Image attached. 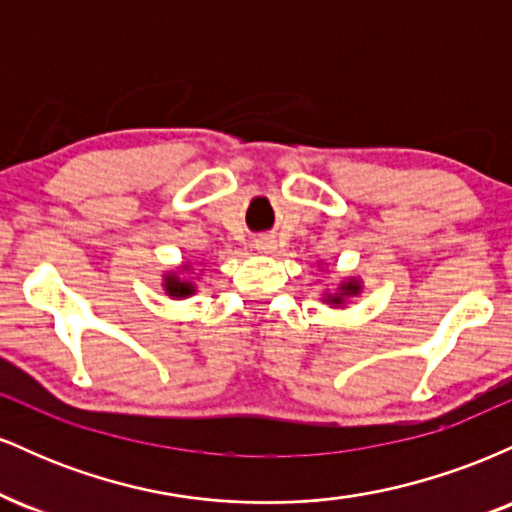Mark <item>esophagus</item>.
<instances>
[{
  "mask_svg": "<svg viewBox=\"0 0 512 512\" xmlns=\"http://www.w3.org/2000/svg\"><path fill=\"white\" fill-rule=\"evenodd\" d=\"M274 245H272V240H257V250H262V252H267V250H272Z\"/></svg>",
  "mask_w": 512,
  "mask_h": 512,
  "instance_id": "1",
  "label": "esophagus"
}]
</instances>
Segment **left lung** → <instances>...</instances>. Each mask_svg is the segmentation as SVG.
I'll use <instances>...</instances> for the list:
<instances>
[{
	"mask_svg": "<svg viewBox=\"0 0 512 512\" xmlns=\"http://www.w3.org/2000/svg\"><path fill=\"white\" fill-rule=\"evenodd\" d=\"M349 293H358V286L354 284V281H349V284L342 286V296H349ZM342 296H334L332 303H339L342 301Z\"/></svg>",
	"mask_w": 512,
	"mask_h": 512,
	"instance_id": "8db88e82",
	"label": "left lung"
}]
</instances>
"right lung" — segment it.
<instances>
[{
    "mask_svg": "<svg viewBox=\"0 0 512 512\" xmlns=\"http://www.w3.org/2000/svg\"><path fill=\"white\" fill-rule=\"evenodd\" d=\"M166 291L170 293V296H190L192 284H187V281H180L178 276H168Z\"/></svg>",
    "mask_w": 512,
    "mask_h": 512,
    "instance_id": "add662e5",
    "label": "right lung"
}]
</instances>
